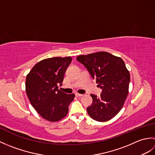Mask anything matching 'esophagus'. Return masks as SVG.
Returning <instances> with one entry per match:
<instances>
[{
    "instance_id": "obj_1",
    "label": "esophagus",
    "mask_w": 155,
    "mask_h": 155,
    "mask_svg": "<svg viewBox=\"0 0 155 155\" xmlns=\"http://www.w3.org/2000/svg\"><path fill=\"white\" fill-rule=\"evenodd\" d=\"M83 94H79V93H75V96L77 97H82L83 96Z\"/></svg>"
}]
</instances>
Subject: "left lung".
Instances as JSON below:
<instances>
[{
	"mask_svg": "<svg viewBox=\"0 0 155 155\" xmlns=\"http://www.w3.org/2000/svg\"><path fill=\"white\" fill-rule=\"evenodd\" d=\"M77 60L87 68L103 90L100 97L91 94L93 104L87 108L88 115L99 122L110 120L123 108L128 93L130 73L124 62L107 52L80 55Z\"/></svg>",
	"mask_w": 155,
	"mask_h": 155,
	"instance_id": "obj_1",
	"label": "left lung"
}]
</instances>
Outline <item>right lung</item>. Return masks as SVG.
<instances>
[{
	"label": "right lung",
	"mask_w": 155,
	"mask_h": 155,
	"mask_svg": "<svg viewBox=\"0 0 155 155\" xmlns=\"http://www.w3.org/2000/svg\"><path fill=\"white\" fill-rule=\"evenodd\" d=\"M72 58H46L36 64L26 78V92L30 103L41 116L51 122L63 118L74 94H67L58 89Z\"/></svg>",
	"instance_id": "1"
}]
</instances>
